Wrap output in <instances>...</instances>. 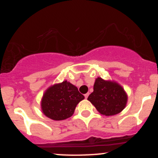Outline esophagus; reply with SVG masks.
<instances>
[{
	"instance_id": "esophagus-1",
	"label": "esophagus",
	"mask_w": 158,
	"mask_h": 158,
	"mask_svg": "<svg viewBox=\"0 0 158 158\" xmlns=\"http://www.w3.org/2000/svg\"><path fill=\"white\" fill-rule=\"evenodd\" d=\"M88 96H89V93L85 94V99H87V98L88 97Z\"/></svg>"
}]
</instances>
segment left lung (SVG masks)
Returning a JSON list of instances; mask_svg holds the SVG:
<instances>
[{
  "instance_id": "1",
  "label": "left lung",
  "mask_w": 158,
  "mask_h": 158,
  "mask_svg": "<svg viewBox=\"0 0 158 158\" xmlns=\"http://www.w3.org/2000/svg\"><path fill=\"white\" fill-rule=\"evenodd\" d=\"M127 95L120 85L114 81H106L98 77L94 85V92L88 99L100 114L112 116L124 109Z\"/></svg>"
}]
</instances>
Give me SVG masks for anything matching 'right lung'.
I'll return each mask as SVG.
<instances>
[{
    "label": "right lung",
    "mask_w": 158,
    "mask_h": 158,
    "mask_svg": "<svg viewBox=\"0 0 158 158\" xmlns=\"http://www.w3.org/2000/svg\"><path fill=\"white\" fill-rule=\"evenodd\" d=\"M84 98L77 87L64 81L46 90L41 100V109L49 118L63 120L73 115L77 104Z\"/></svg>",
    "instance_id": "1"
}]
</instances>
